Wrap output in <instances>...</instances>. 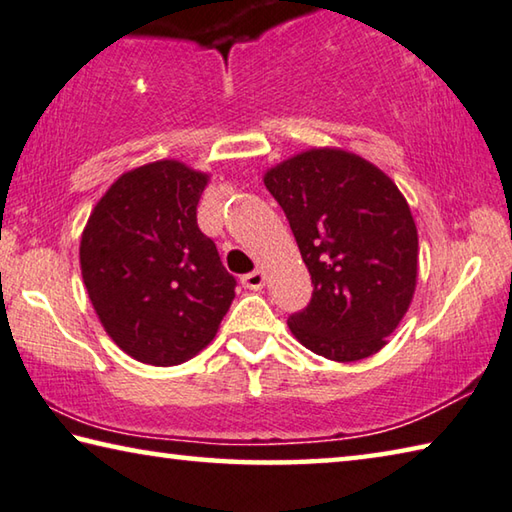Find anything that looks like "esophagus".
Listing matches in <instances>:
<instances>
[{"label": "esophagus", "mask_w": 512, "mask_h": 512, "mask_svg": "<svg viewBox=\"0 0 512 512\" xmlns=\"http://www.w3.org/2000/svg\"><path fill=\"white\" fill-rule=\"evenodd\" d=\"M242 285H245L247 290H261L265 285V274L261 270H254L242 276Z\"/></svg>", "instance_id": "esophagus-1"}]
</instances>
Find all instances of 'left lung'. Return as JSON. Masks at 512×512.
Wrapping results in <instances>:
<instances>
[{"instance_id":"obj_1","label":"left lung","mask_w":512,"mask_h":512,"mask_svg":"<svg viewBox=\"0 0 512 512\" xmlns=\"http://www.w3.org/2000/svg\"><path fill=\"white\" fill-rule=\"evenodd\" d=\"M312 279L288 326L312 353L364 360L387 344L414 297L418 233L398 186L344 150H308L265 175Z\"/></svg>"}]
</instances>
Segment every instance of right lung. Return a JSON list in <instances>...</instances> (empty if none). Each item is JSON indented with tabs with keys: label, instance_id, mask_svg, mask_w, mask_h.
<instances>
[{
	"label": "right lung",
	"instance_id": "right-lung-1",
	"mask_svg": "<svg viewBox=\"0 0 512 512\" xmlns=\"http://www.w3.org/2000/svg\"><path fill=\"white\" fill-rule=\"evenodd\" d=\"M206 179L173 159L134 168L83 231L80 270L96 315L143 364L175 366L200 353L236 297V279L197 227Z\"/></svg>",
	"mask_w": 512,
	"mask_h": 512
}]
</instances>
